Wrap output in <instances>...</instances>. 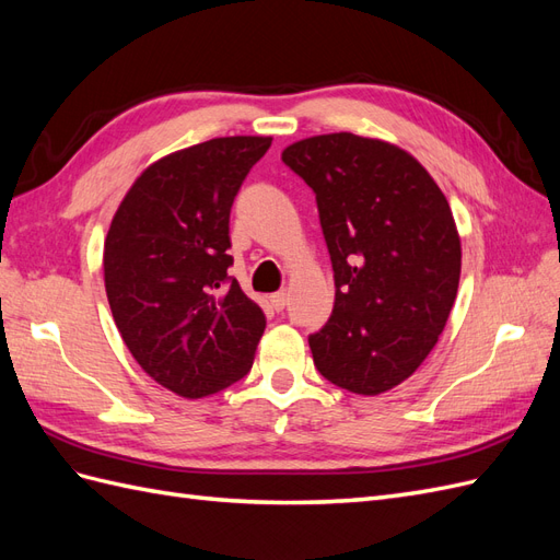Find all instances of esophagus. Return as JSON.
Masks as SVG:
<instances>
[{
	"mask_svg": "<svg viewBox=\"0 0 560 560\" xmlns=\"http://www.w3.org/2000/svg\"><path fill=\"white\" fill-rule=\"evenodd\" d=\"M287 301H290V294H287L284 290L270 294V306H273L276 311H282L287 306Z\"/></svg>",
	"mask_w": 560,
	"mask_h": 560,
	"instance_id": "1",
	"label": "esophagus"
}]
</instances>
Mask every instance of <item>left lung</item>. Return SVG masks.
<instances>
[{"mask_svg":"<svg viewBox=\"0 0 560 560\" xmlns=\"http://www.w3.org/2000/svg\"><path fill=\"white\" fill-rule=\"evenodd\" d=\"M317 200L334 268V311L308 336L329 383L381 395L425 362L460 282V235L448 200L409 151L352 132L282 151Z\"/></svg>","mask_w":560,"mask_h":560,"instance_id":"1","label":"left lung"}]
</instances>
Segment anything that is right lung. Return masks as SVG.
Wrapping results in <instances>:
<instances>
[{
    "label": "right lung",
    "instance_id": "obj_1",
    "mask_svg": "<svg viewBox=\"0 0 560 560\" xmlns=\"http://www.w3.org/2000/svg\"><path fill=\"white\" fill-rule=\"evenodd\" d=\"M270 138H214L151 163L105 238V290L124 343L159 385L200 399L241 381L266 329L229 278L235 194Z\"/></svg>",
    "mask_w": 560,
    "mask_h": 560
}]
</instances>
